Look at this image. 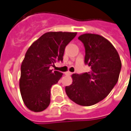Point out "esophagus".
I'll return each instance as SVG.
<instances>
[{
	"instance_id": "esophagus-1",
	"label": "esophagus",
	"mask_w": 131,
	"mask_h": 131,
	"mask_svg": "<svg viewBox=\"0 0 131 131\" xmlns=\"http://www.w3.org/2000/svg\"><path fill=\"white\" fill-rule=\"evenodd\" d=\"M64 74H65V75H72V72L68 71V72H66Z\"/></svg>"
}]
</instances>
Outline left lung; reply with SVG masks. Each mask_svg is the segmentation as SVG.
<instances>
[{
  "instance_id": "left-lung-1",
  "label": "left lung",
  "mask_w": 131,
  "mask_h": 131,
  "mask_svg": "<svg viewBox=\"0 0 131 131\" xmlns=\"http://www.w3.org/2000/svg\"><path fill=\"white\" fill-rule=\"evenodd\" d=\"M78 39L85 48V64L89 72L73 74L71 85L65 87L69 98L78 105L90 106L97 103L111 92L117 84L122 64L111 43L93 34L81 35Z\"/></svg>"
}]
</instances>
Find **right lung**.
I'll list each match as a JSON object with an SVG mask.
<instances>
[{"label": "right lung", "instance_id": "1", "mask_svg": "<svg viewBox=\"0 0 131 131\" xmlns=\"http://www.w3.org/2000/svg\"><path fill=\"white\" fill-rule=\"evenodd\" d=\"M72 32H48L31 45L21 64L20 93L26 107L39 112L48 107L50 89L63 73L50 70L62 61L66 46L76 36Z\"/></svg>", "mask_w": 131, "mask_h": 131}]
</instances>
